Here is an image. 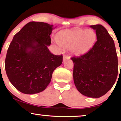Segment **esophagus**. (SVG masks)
I'll use <instances>...</instances> for the list:
<instances>
[{
  "label": "esophagus",
  "mask_w": 121,
  "mask_h": 121,
  "mask_svg": "<svg viewBox=\"0 0 121 121\" xmlns=\"http://www.w3.org/2000/svg\"><path fill=\"white\" fill-rule=\"evenodd\" d=\"M69 59H70V57L68 56L64 55V56H63V61H64L67 60H69Z\"/></svg>",
  "instance_id": "1"
}]
</instances>
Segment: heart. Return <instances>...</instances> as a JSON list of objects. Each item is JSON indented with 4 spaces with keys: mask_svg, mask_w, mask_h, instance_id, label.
<instances>
[{
    "mask_svg": "<svg viewBox=\"0 0 121 121\" xmlns=\"http://www.w3.org/2000/svg\"><path fill=\"white\" fill-rule=\"evenodd\" d=\"M96 39V33L91 29L66 30L60 32L56 37L59 45L64 48H70L75 55H82L89 51Z\"/></svg>",
    "mask_w": 121,
    "mask_h": 121,
    "instance_id": "heart-1",
    "label": "heart"
}]
</instances>
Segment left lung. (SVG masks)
<instances>
[{
	"mask_svg": "<svg viewBox=\"0 0 121 121\" xmlns=\"http://www.w3.org/2000/svg\"><path fill=\"white\" fill-rule=\"evenodd\" d=\"M95 30L96 42L92 48L79 56L71 58L74 64L73 81L79 93L98 98L106 94L118 74V59L115 43L101 25L90 26Z\"/></svg>",
	"mask_w": 121,
	"mask_h": 121,
	"instance_id": "8db88e82",
	"label": "left lung"
}]
</instances>
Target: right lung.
I'll use <instances>...</instances> for the list:
<instances>
[{"label":"right lung","instance_id":"right-lung-1","mask_svg":"<svg viewBox=\"0 0 121 121\" xmlns=\"http://www.w3.org/2000/svg\"><path fill=\"white\" fill-rule=\"evenodd\" d=\"M42 22H30L14 35L8 49L5 69L16 89L33 94L45 89L54 71L62 63V55L52 54L48 46L55 28Z\"/></svg>","mask_w":121,"mask_h":121}]
</instances>
